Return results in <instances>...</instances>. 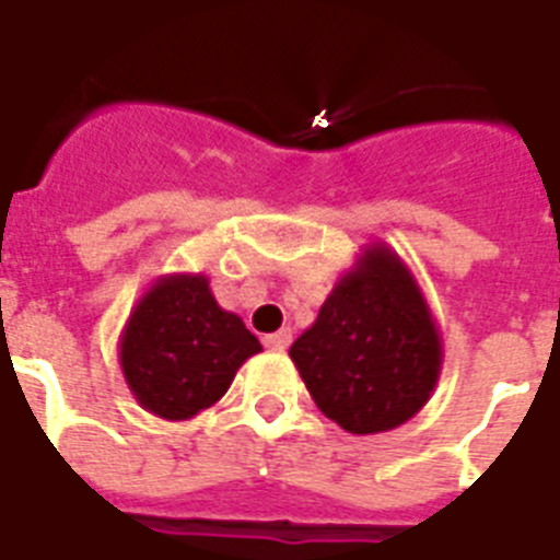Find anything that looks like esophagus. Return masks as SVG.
Segmentation results:
<instances>
[{
	"instance_id": "esophagus-1",
	"label": "esophagus",
	"mask_w": 560,
	"mask_h": 560,
	"mask_svg": "<svg viewBox=\"0 0 560 560\" xmlns=\"http://www.w3.org/2000/svg\"><path fill=\"white\" fill-rule=\"evenodd\" d=\"M290 340H293L290 328H281V331L276 334H267V337H264V346H267L270 351H284L290 346Z\"/></svg>"
}]
</instances>
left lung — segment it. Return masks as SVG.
Wrapping results in <instances>:
<instances>
[{
  "mask_svg": "<svg viewBox=\"0 0 560 560\" xmlns=\"http://www.w3.org/2000/svg\"><path fill=\"white\" fill-rule=\"evenodd\" d=\"M442 358V334L416 276L381 241L363 246L290 346L316 407L354 435L407 424L433 395Z\"/></svg>",
  "mask_w": 560,
  "mask_h": 560,
  "instance_id": "8db88e82",
  "label": "left lung"
}]
</instances>
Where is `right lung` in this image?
I'll use <instances>...</instances> for the list:
<instances>
[{"label":"right lung","instance_id":"right-lung-1","mask_svg":"<svg viewBox=\"0 0 560 560\" xmlns=\"http://www.w3.org/2000/svg\"><path fill=\"white\" fill-rule=\"evenodd\" d=\"M258 351V337L218 305L202 272L160 276L118 337V363L133 398L165 421H188L214 407Z\"/></svg>","mask_w":560,"mask_h":560}]
</instances>
